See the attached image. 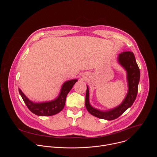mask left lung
Listing matches in <instances>:
<instances>
[{
	"label": "left lung",
	"mask_w": 157,
	"mask_h": 157,
	"mask_svg": "<svg viewBox=\"0 0 157 157\" xmlns=\"http://www.w3.org/2000/svg\"><path fill=\"white\" fill-rule=\"evenodd\" d=\"M118 60L119 63L126 70L128 91L126 98L118 107L107 111H101L93 108L89 102V89L87 86L86 93L85 105L87 110L93 116L102 119L112 121L118 118L130 107L135 101L137 93L138 86L140 80V70L137 64L135 56L131 52H124L119 54Z\"/></svg>",
	"instance_id": "1"
}]
</instances>
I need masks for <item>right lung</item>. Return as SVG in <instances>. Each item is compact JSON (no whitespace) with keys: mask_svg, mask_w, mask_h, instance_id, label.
Listing matches in <instances>:
<instances>
[{"mask_svg":"<svg viewBox=\"0 0 157 157\" xmlns=\"http://www.w3.org/2000/svg\"><path fill=\"white\" fill-rule=\"evenodd\" d=\"M77 81V79H73L65 82L62 86L59 96L56 99L47 102L34 103L30 101L20 89L18 91L28 109L32 113L39 116H51L59 113L63 109L67 94Z\"/></svg>","mask_w":157,"mask_h":157,"instance_id":"add662e5","label":"right lung"}]
</instances>
